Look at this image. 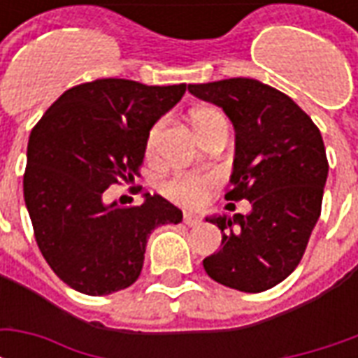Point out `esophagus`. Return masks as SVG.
Returning a JSON list of instances; mask_svg holds the SVG:
<instances>
[{
  "label": "esophagus",
  "mask_w": 358,
  "mask_h": 358,
  "mask_svg": "<svg viewBox=\"0 0 358 358\" xmlns=\"http://www.w3.org/2000/svg\"><path fill=\"white\" fill-rule=\"evenodd\" d=\"M184 224L186 226H199L201 224V218L195 217L192 213H184Z\"/></svg>",
  "instance_id": "1"
}]
</instances>
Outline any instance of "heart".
I'll return each mask as SVG.
<instances>
[{"label":"heart","instance_id":"b5f03b06","mask_svg":"<svg viewBox=\"0 0 358 358\" xmlns=\"http://www.w3.org/2000/svg\"><path fill=\"white\" fill-rule=\"evenodd\" d=\"M217 118H224L222 113L213 109H203L197 110L194 115L195 128L210 122V120H217ZM164 128V120H159L148 138V149L153 151L159 143L161 132ZM217 184V178L209 174V172H178L174 174L171 180H166L163 186V192L166 197H171L172 201L184 203V205H199L205 199V195L209 192L210 187Z\"/></svg>","mask_w":358,"mask_h":358}]
</instances>
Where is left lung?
Returning a JSON list of instances; mask_svg holds the SVG:
<instances>
[{"mask_svg":"<svg viewBox=\"0 0 358 358\" xmlns=\"http://www.w3.org/2000/svg\"><path fill=\"white\" fill-rule=\"evenodd\" d=\"M187 90L232 120L236 153L226 199L251 203L245 217H207L222 243L203 261L205 272L240 292L270 289L297 268L320 217L328 178L320 130L292 97L253 78Z\"/></svg>","mask_w":358,"mask_h":358,"instance_id":"obj_1","label":"left lung"}]
</instances>
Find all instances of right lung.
<instances>
[{"instance_id":"right-lung-1","label":"right lung","mask_w":358,"mask_h":358,"mask_svg":"<svg viewBox=\"0 0 358 358\" xmlns=\"http://www.w3.org/2000/svg\"><path fill=\"white\" fill-rule=\"evenodd\" d=\"M184 94L186 84L101 78L66 90L32 128L24 203L43 259L76 292L109 295L132 285L149 234L182 222V210L161 195L118 207L105 192L140 176L149 130Z\"/></svg>"}]
</instances>
